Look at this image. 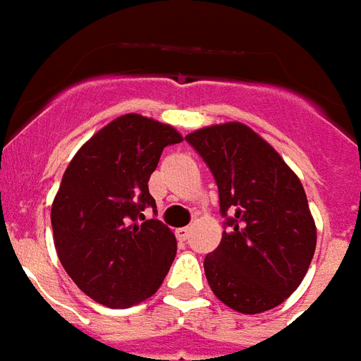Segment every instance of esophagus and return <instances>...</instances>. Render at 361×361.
<instances>
[{"mask_svg": "<svg viewBox=\"0 0 361 361\" xmlns=\"http://www.w3.org/2000/svg\"><path fill=\"white\" fill-rule=\"evenodd\" d=\"M189 232H191V230H189L188 226L178 228V230H176V238H178L180 242H185V240H188V238H189Z\"/></svg>", "mask_w": 361, "mask_h": 361, "instance_id": "esophagus-1", "label": "esophagus"}]
</instances>
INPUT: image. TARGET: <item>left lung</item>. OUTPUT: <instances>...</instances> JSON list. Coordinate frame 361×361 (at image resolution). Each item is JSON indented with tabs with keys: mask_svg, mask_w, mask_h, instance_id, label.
<instances>
[{
	"mask_svg": "<svg viewBox=\"0 0 361 361\" xmlns=\"http://www.w3.org/2000/svg\"><path fill=\"white\" fill-rule=\"evenodd\" d=\"M219 185L226 232L204 257V274L220 302L263 313L294 294L317 245V228L300 178L276 150L240 121L185 135Z\"/></svg>",
	"mask_w": 361,
	"mask_h": 361,
	"instance_id": "1",
	"label": "left lung"
}]
</instances>
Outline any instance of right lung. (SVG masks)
Instances as JSON below:
<instances>
[{
    "instance_id": "obj_1",
    "label": "right lung",
    "mask_w": 361,
    "mask_h": 361,
    "mask_svg": "<svg viewBox=\"0 0 361 361\" xmlns=\"http://www.w3.org/2000/svg\"><path fill=\"white\" fill-rule=\"evenodd\" d=\"M183 141L172 126L141 114L111 119L77 150L51 203L54 245L66 272L111 310L145 302L176 257V235L157 219L150 173L162 150Z\"/></svg>"
}]
</instances>
